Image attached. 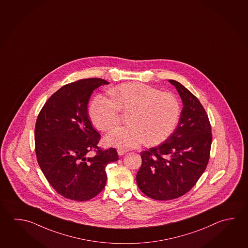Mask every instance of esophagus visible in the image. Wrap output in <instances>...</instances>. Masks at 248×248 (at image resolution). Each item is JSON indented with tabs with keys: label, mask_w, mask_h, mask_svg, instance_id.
Returning <instances> with one entry per match:
<instances>
[{
	"label": "esophagus",
	"mask_w": 248,
	"mask_h": 248,
	"mask_svg": "<svg viewBox=\"0 0 248 248\" xmlns=\"http://www.w3.org/2000/svg\"><path fill=\"white\" fill-rule=\"evenodd\" d=\"M126 152H127V150H124V149H119L117 150V153L119 155H123Z\"/></svg>",
	"instance_id": "1"
}]
</instances>
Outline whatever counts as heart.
Returning a JSON list of instances; mask_svg holds the SVG:
<instances>
[{
	"label": "heart",
	"instance_id": "1",
	"mask_svg": "<svg viewBox=\"0 0 248 248\" xmlns=\"http://www.w3.org/2000/svg\"><path fill=\"white\" fill-rule=\"evenodd\" d=\"M112 99L98 95L91 104L89 115L99 131L119 124L121 112L131 113L127 126L114 128L106 137L108 144L119 149L135 148L147 140L161 143L175 130L181 113L175 94L141 83H126L109 91Z\"/></svg>",
	"mask_w": 248,
	"mask_h": 248
}]
</instances>
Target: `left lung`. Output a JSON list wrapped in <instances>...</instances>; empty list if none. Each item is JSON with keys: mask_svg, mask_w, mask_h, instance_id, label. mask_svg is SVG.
I'll list each match as a JSON object with an SVG mask.
<instances>
[{"mask_svg": "<svg viewBox=\"0 0 248 248\" xmlns=\"http://www.w3.org/2000/svg\"><path fill=\"white\" fill-rule=\"evenodd\" d=\"M184 108L178 125L162 143L142 151L136 175L138 187L155 200L179 198L196 185L207 166L212 145V126L202 104L176 80Z\"/></svg>", "mask_w": 248, "mask_h": 248, "instance_id": "8db88e82", "label": "left lung"}]
</instances>
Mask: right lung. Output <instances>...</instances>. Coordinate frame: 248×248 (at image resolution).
Instances as JSON below:
<instances>
[{
    "instance_id": "obj_1",
    "label": "right lung",
    "mask_w": 248,
    "mask_h": 248,
    "mask_svg": "<svg viewBox=\"0 0 248 248\" xmlns=\"http://www.w3.org/2000/svg\"><path fill=\"white\" fill-rule=\"evenodd\" d=\"M109 84L85 78L62 86L45 102L35 126L37 162L46 179L63 198L86 201L107 183L106 167L116 162L113 148L101 149L100 135L92 126L87 105L95 89ZM91 151L96 152L89 157Z\"/></svg>"
}]
</instances>
